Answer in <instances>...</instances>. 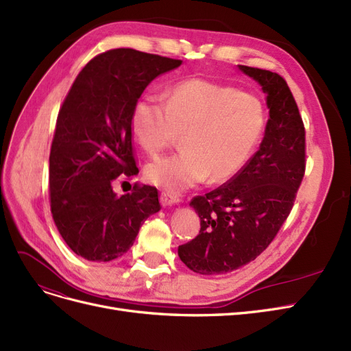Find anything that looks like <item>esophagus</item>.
<instances>
[{
  "instance_id": "esophagus-1",
  "label": "esophagus",
  "mask_w": 351,
  "mask_h": 351,
  "mask_svg": "<svg viewBox=\"0 0 351 351\" xmlns=\"http://www.w3.org/2000/svg\"><path fill=\"white\" fill-rule=\"evenodd\" d=\"M178 202H180L179 195L172 194V192H166V191H163L162 194H160V204H162L163 207L173 206V204H178Z\"/></svg>"
}]
</instances>
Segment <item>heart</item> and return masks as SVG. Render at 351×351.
Segmentation results:
<instances>
[{
	"label": "heart",
	"mask_w": 351,
	"mask_h": 351,
	"mask_svg": "<svg viewBox=\"0 0 351 351\" xmlns=\"http://www.w3.org/2000/svg\"><path fill=\"white\" fill-rule=\"evenodd\" d=\"M131 132L141 149L157 154L184 134V150L144 167L150 184L182 191L206 180L224 182L250 160L265 125L254 93L204 78H188L159 96H143L131 112Z\"/></svg>",
	"instance_id": "heart-1"
}]
</instances>
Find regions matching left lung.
<instances>
[{
    "label": "left lung",
    "instance_id": "obj_1",
    "mask_svg": "<svg viewBox=\"0 0 351 351\" xmlns=\"http://www.w3.org/2000/svg\"><path fill=\"white\" fill-rule=\"evenodd\" d=\"M267 93L269 119L259 150L229 182L191 199L201 229L178 255L198 274H224L267 250L295 204L306 166L304 127L285 78L239 65Z\"/></svg>",
    "mask_w": 351,
    "mask_h": 351
}]
</instances>
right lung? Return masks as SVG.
I'll use <instances>...</instances> for the list:
<instances>
[{
    "label": "right lung",
    "mask_w": 351,
    "mask_h": 351,
    "mask_svg": "<svg viewBox=\"0 0 351 351\" xmlns=\"http://www.w3.org/2000/svg\"><path fill=\"white\" fill-rule=\"evenodd\" d=\"M180 64L110 49L86 64L64 99L49 154V197L56 229L78 256L99 263L122 256L144 220L162 208L154 186L135 184L118 197L114 184L138 173L130 125L135 101Z\"/></svg>",
    "instance_id": "right-lung-1"
}]
</instances>
